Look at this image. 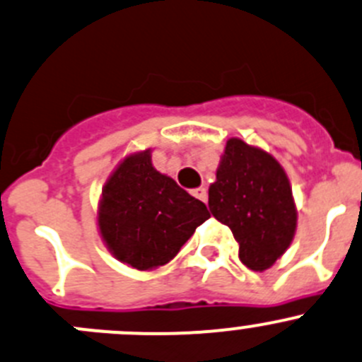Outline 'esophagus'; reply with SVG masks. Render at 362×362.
<instances>
[{
	"instance_id": "1",
	"label": "esophagus",
	"mask_w": 362,
	"mask_h": 362,
	"mask_svg": "<svg viewBox=\"0 0 362 362\" xmlns=\"http://www.w3.org/2000/svg\"><path fill=\"white\" fill-rule=\"evenodd\" d=\"M192 196H196L198 199H202V202H206V189L205 187H196L192 189Z\"/></svg>"
}]
</instances>
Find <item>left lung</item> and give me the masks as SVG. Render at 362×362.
I'll return each mask as SVG.
<instances>
[{
  "instance_id": "left-lung-1",
  "label": "left lung",
  "mask_w": 362,
  "mask_h": 362,
  "mask_svg": "<svg viewBox=\"0 0 362 362\" xmlns=\"http://www.w3.org/2000/svg\"><path fill=\"white\" fill-rule=\"evenodd\" d=\"M209 209L238 242V258L256 272L285 255L297 230L292 185L281 164L265 150L230 138L221 156Z\"/></svg>"
}]
</instances>
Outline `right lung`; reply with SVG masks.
I'll return each mask as SVG.
<instances>
[{
    "label": "right lung",
    "mask_w": 362,
    "mask_h": 362,
    "mask_svg": "<svg viewBox=\"0 0 362 362\" xmlns=\"http://www.w3.org/2000/svg\"><path fill=\"white\" fill-rule=\"evenodd\" d=\"M209 217L205 203L153 168L150 148L131 153L115 168L97 210L106 247L138 270L166 265Z\"/></svg>",
    "instance_id": "1"
}]
</instances>
